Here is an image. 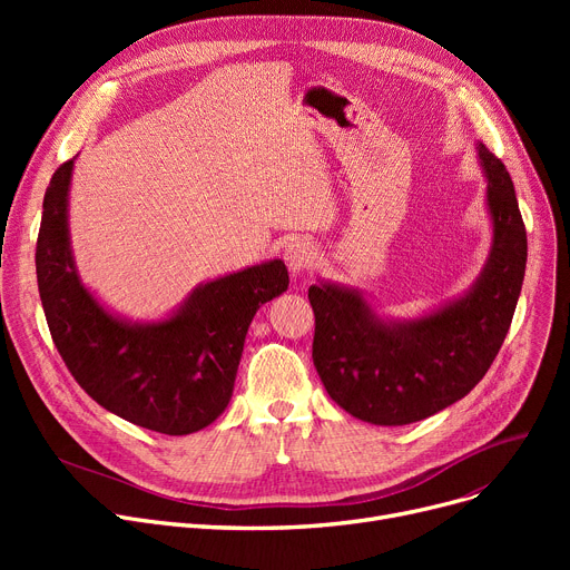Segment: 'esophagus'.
<instances>
[{"label": "esophagus", "instance_id": "obj_1", "mask_svg": "<svg viewBox=\"0 0 570 570\" xmlns=\"http://www.w3.org/2000/svg\"><path fill=\"white\" fill-rule=\"evenodd\" d=\"M284 261L293 275H303L305 269H309L312 263L316 261V247L309 243V239H293L284 252Z\"/></svg>", "mask_w": 570, "mask_h": 570}]
</instances>
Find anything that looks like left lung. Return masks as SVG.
Returning a JSON list of instances; mask_svg holds the SVG:
<instances>
[{
	"label": "left lung",
	"instance_id": "1",
	"mask_svg": "<svg viewBox=\"0 0 570 570\" xmlns=\"http://www.w3.org/2000/svg\"><path fill=\"white\" fill-rule=\"evenodd\" d=\"M488 177L492 249L469 293L413 318L383 321L365 297L331 282L309 286L312 357L346 413L372 425H409L469 395L511 327L527 267V230L513 179L478 142Z\"/></svg>",
	"mask_w": 570,
	"mask_h": 570
}]
</instances>
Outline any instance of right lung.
<instances>
[{"label":"right lung","instance_id":"right-lung-1","mask_svg":"<svg viewBox=\"0 0 570 570\" xmlns=\"http://www.w3.org/2000/svg\"><path fill=\"white\" fill-rule=\"evenodd\" d=\"M73 159L43 196L37 279L52 342L71 376L97 404L159 434L183 436L215 423L230 402L249 323L288 288L275 258L198 286L159 323L108 314L76 273L69 243Z\"/></svg>","mask_w":570,"mask_h":570}]
</instances>
